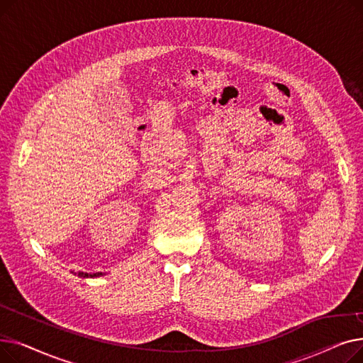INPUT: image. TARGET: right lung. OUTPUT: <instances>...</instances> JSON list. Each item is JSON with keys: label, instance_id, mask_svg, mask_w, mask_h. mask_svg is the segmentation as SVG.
Here are the masks:
<instances>
[{"label": "right lung", "instance_id": "add662e5", "mask_svg": "<svg viewBox=\"0 0 363 363\" xmlns=\"http://www.w3.org/2000/svg\"><path fill=\"white\" fill-rule=\"evenodd\" d=\"M79 277L82 278H95V277H101L103 274L101 272H97V274H86V272H78Z\"/></svg>", "mask_w": 363, "mask_h": 363}]
</instances>
